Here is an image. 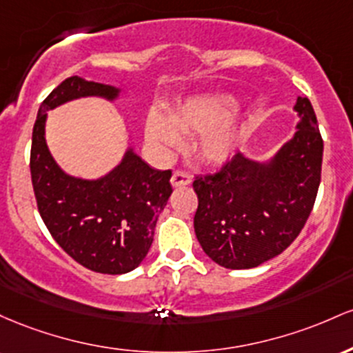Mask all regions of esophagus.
Wrapping results in <instances>:
<instances>
[{
	"mask_svg": "<svg viewBox=\"0 0 353 353\" xmlns=\"http://www.w3.org/2000/svg\"><path fill=\"white\" fill-rule=\"evenodd\" d=\"M192 183V176L188 175L187 172H181V170H176L172 176V185L173 187H185V185Z\"/></svg>",
	"mask_w": 353,
	"mask_h": 353,
	"instance_id": "obj_1",
	"label": "esophagus"
}]
</instances>
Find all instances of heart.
I'll return each mask as SVG.
<instances>
[{
  "instance_id": "b5f03b06",
  "label": "heart",
  "mask_w": 353,
  "mask_h": 353,
  "mask_svg": "<svg viewBox=\"0 0 353 353\" xmlns=\"http://www.w3.org/2000/svg\"><path fill=\"white\" fill-rule=\"evenodd\" d=\"M235 110L236 101L225 94L193 98L170 113V121L152 114L146 121V138L163 152H172L181 143L180 133H201L195 145L198 158L223 163L233 155L240 137L239 126L225 121Z\"/></svg>"
}]
</instances>
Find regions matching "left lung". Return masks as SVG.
<instances>
[{
	"mask_svg": "<svg viewBox=\"0 0 353 353\" xmlns=\"http://www.w3.org/2000/svg\"><path fill=\"white\" fill-rule=\"evenodd\" d=\"M300 121L270 161L236 153L219 172L196 176L195 233L215 263L259 267L290 247L314 208L322 175L323 140L308 98H296Z\"/></svg>",
	"mask_w": 353,
	"mask_h": 353,
	"instance_id": "8db88e82",
	"label": "left lung"
}]
</instances>
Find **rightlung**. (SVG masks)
I'll return each mask as SVG.
<instances>
[{"label":"right lung","mask_w":353,"mask_h":353,"mask_svg":"<svg viewBox=\"0 0 353 353\" xmlns=\"http://www.w3.org/2000/svg\"><path fill=\"white\" fill-rule=\"evenodd\" d=\"M120 90L70 77L38 110L30 170L38 212L51 236L88 270L108 275L132 272L143 262L157 220L172 195V170H155L130 148L121 163L98 180L66 175L45 140L46 112L83 97L114 100Z\"/></svg>","instance_id":"right-lung-1"}]
</instances>
